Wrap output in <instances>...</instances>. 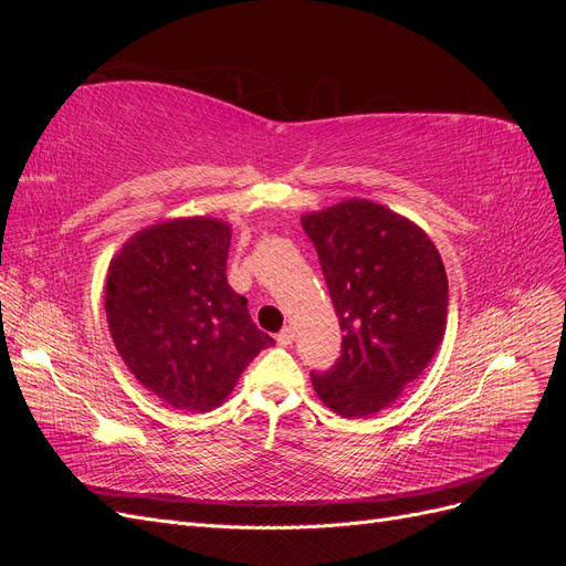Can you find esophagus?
<instances>
[{"label": "esophagus", "instance_id": "1", "mask_svg": "<svg viewBox=\"0 0 566 566\" xmlns=\"http://www.w3.org/2000/svg\"><path fill=\"white\" fill-rule=\"evenodd\" d=\"M293 339H295V331L290 328V325H287V328H283V331L276 335V342H279L281 347H290V345H293Z\"/></svg>", "mask_w": 566, "mask_h": 566}]
</instances>
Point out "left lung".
Returning a JSON list of instances; mask_svg holds the SVG:
<instances>
[{"label":"left lung","mask_w":566,"mask_h":566,"mask_svg":"<svg viewBox=\"0 0 566 566\" xmlns=\"http://www.w3.org/2000/svg\"><path fill=\"white\" fill-rule=\"evenodd\" d=\"M342 328V356L312 373L342 418L394 403L432 361L449 314V279L432 238L380 202L349 198L302 214Z\"/></svg>","instance_id":"8db88e82"}]
</instances>
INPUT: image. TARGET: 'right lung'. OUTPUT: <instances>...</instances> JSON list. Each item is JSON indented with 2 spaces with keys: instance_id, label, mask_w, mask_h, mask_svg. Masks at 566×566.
Here are the masks:
<instances>
[{
  "instance_id": "1",
  "label": "right lung",
  "mask_w": 566,
  "mask_h": 566,
  "mask_svg": "<svg viewBox=\"0 0 566 566\" xmlns=\"http://www.w3.org/2000/svg\"><path fill=\"white\" fill-rule=\"evenodd\" d=\"M231 224L177 217L136 231L111 260L106 316L125 366L179 410L224 403L273 337L227 281Z\"/></svg>"
}]
</instances>
